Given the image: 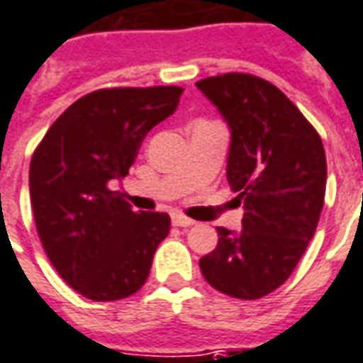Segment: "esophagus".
I'll return each mask as SVG.
<instances>
[{
	"instance_id": "obj_1",
	"label": "esophagus",
	"mask_w": 363,
	"mask_h": 363,
	"mask_svg": "<svg viewBox=\"0 0 363 363\" xmlns=\"http://www.w3.org/2000/svg\"><path fill=\"white\" fill-rule=\"evenodd\" d=\"M173 224L174 225H179V228H189V225L194 224V220H190V218L186 216H181V214H173Z\"/></svg>"
}]
</instances>
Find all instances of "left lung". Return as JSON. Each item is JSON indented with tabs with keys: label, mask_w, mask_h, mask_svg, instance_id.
Here are the masks:
<instances>
[{
	"label": "left lung",
	"mask_w": 363,
	"mask_h": 363,
	"mask_svg": "<svg viewBox=\"0 0 363 363\" xmlns=\"http://www.w3.org/2000/svg\"><path fill=\"white\" fill-rule=\"evenodd\" d=\"M196 88L230 128L225 177L242 230L218 228L200 271L224 295L253 301L281 287L313 240L326 190L320 135L285 94L252 74L212 76Z\"/></svg>",
	"instance_id": "left-lung-1"
}]
</instances>
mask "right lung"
I'll return each mask as SVG.
<instances>
[{
  "label": "right lung",
  "instance_id": "obj_1",
  "mask_svg": "<svg viewBox=\"0 0 363 363\" xmlns=\"http://www.w3.org/2000/svg\"><path fill=\"white\" fill-rule=\"evenodd\" d=\"M182 88H111L76 100L29 167L43 247L80 295L106 303L138 293L171 230L164 212H133L110 182L129 173L145 135L173 116Z\"/></svg>",
  "mask_w": 363,
  "mask_h": 363
}]
</instances>
